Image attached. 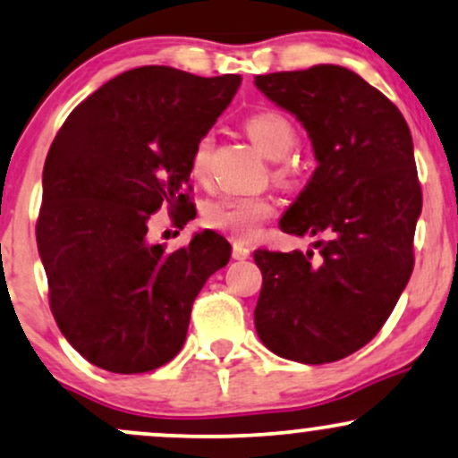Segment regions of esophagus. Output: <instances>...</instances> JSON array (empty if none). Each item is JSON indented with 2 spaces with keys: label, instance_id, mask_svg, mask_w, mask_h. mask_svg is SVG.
I'll return each mask as SVG.
<instances>
[{
  "label": "esophagus",
  "instance_id": "34e87169",
  "mask_svg": "<svg viewBox=\"0 0 458 458\" xmlns=\"http://www.w3.org/2000/svg\"><path fill=\"white\" fill-rule=\"evenodd\" d=\"M251 250L247 247L245 243H241V241H236V243H233V258L234 260H245V258H250Z\"/></svg>",
  "mask_w": 458,
  "mask_h": 458
}]
</instances>
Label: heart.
Masks as SVG:
<instances>
[{
  "instance_id": "heart-1",
  "label": "heart",
  "mask_w": 458,
  "mask_h": 458,
  "mask_svg": "<svg viewBox=\"0 0 458 458\" xmlns=\"http://www.w3.org/2000/svg\"><path fill=\"white\" fill-rule=\"evenodd\" d=\"M243 128L256 145L267 157L279 159L275 166V179L292 183L299 179L301 168L285 156L299 145V130L292 121L279 110H258V113L247 114L243 121ZM213 156V139L208 134L196 140L191 148L190 170L194 179H207L208 168H211ZM275 202L268 196H239L225 194L208 200L202 207V222L208 228L219 230L234 239L247 241L260 233V228L268 219L275 217Z\"/></svg>"
}]
</instances>
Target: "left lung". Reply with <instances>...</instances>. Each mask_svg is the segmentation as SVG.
Instances as JSON below:
<instances>
[{
  "mask_svg": "<svg viewBox=\"0 0 458 458\" xmlns=\"http://www.w3.org/2000/svg\"><path fill=\"white\" fill-rule=\"evenodd\" d=\"M253 82L296 114L318 159L279 225L322 236L316 253L253 251L262 271L258 337L288 360H341L379 333L414 268L422 190L410 128L382 91L341 65Z\"/></svg>",
  "mask_w": 458,
  "mask_h": 458,
  "instance_id": "left-lung-1",
  "label": "left lung"
}]
</instances>
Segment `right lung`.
<instances>
[{"mask_svg": "<svg viewBox=\"0 0 458 458\" xmlns=\"http://www.w3.org/2000/svg\"><path fill=\"white\" fill-rule=\"evenodd\" d=\"M239 85V74L142 65L93 91L55 136L36 241L55 322L91 365L131 376L173 360L198 292L228 264L211 230L174 251L147 243V230L162 207L174 225L194 219L191 148Z\"/></svg>", "mask_w": 458, "mask_h": 458, "instance_id": "add662e5", "label": "right lung"}]
</instances>
